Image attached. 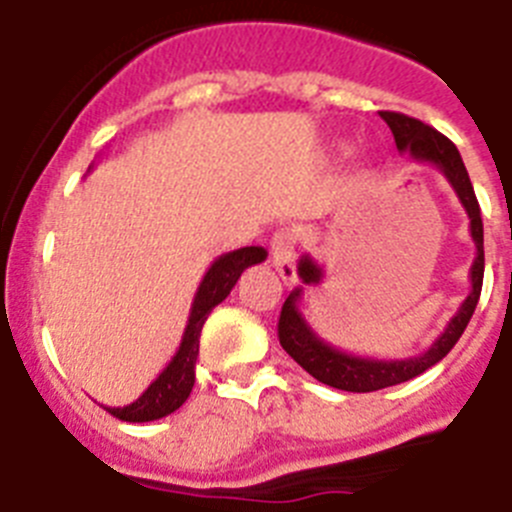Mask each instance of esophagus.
<instances>
[{"label":"esophagus","instance_id":"obj_1","mask_svg":"<svg viewBox=\"0 0 512 512\" xmlns=\"http://www.w3.org/2000/svg\"><path fill=\"white\" fill-rule=\"evenodd\" d=\"M271 261H274V269H277L284 284L297 282L295 235L289 233V230H277L274 238H271Z\"/></svg>","mask_w":512,"mask_h":512}]
</instances>
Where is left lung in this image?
I'll list each match as a JSON object with an SVG mask.
<instances>
[{"label":"left lung","mask_w":512,"mask_h":512,"mask_svg":"<svg viewBox=\"0 0 512 512\" xmlns=\"http://www.w3.org/2000/svg\"><path fill=\"white\" fill-rule=\"evenodd\" d=\"M379 117L390 125L397 151L410 153L415 161L436 166L449 179L456 197H459V202L469 215V233H472L477 256H474L472 269H469L472 289H469L467 300L461 302L454 318L443 328L441 336L428 346V351L418 356H408V359H369V356L348 354V351H341L333 343L323 341L300 312L302 292H305V287H315V284L323 282V266L312 259L310 253L302 256L300 264H297V274H300L305 287L292 289L287 300H284L282 315H279V343L307 374H312L318 382L328 384V387L346 392L384 390V387H392V384L408 382V379L418 377L425 369L438 364L456 346V341H459L464 328L472 320L474 307L479 302V292H482V277H485V230H482V215H479V202L474 197L467 166L461 161L456 146L446 135H441L431 125H425V122L415 120V117L400 115V112H379Z\"/></svg>","instance_id":"left-lung-1"}]
</instances>
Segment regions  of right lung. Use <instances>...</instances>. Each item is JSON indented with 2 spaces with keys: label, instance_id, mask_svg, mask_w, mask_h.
Instances as JSON below:
<instances>
[{
  "label": "right lung",
  "instance_id": "1",
  "mask_svg": "<svg viewBox=\"0 0 512 512\" xmlns=\"http://www.w3.org/2000/svg\"><path fill=\"white\" fill-rule=\"evenodd\" d=\"M266 259V248L246 246L238 251L223 253L210 264L207 274L202 277L197 295H194L192 310H189L187 328L174 359L166 364V369L148 384V390L135 402L125 408H104L115 418L128 420V423H148L171 415L187 402L189 392L194 387V364L200 356V333L212 307L220 305L230 295V289L241 279L243 271L253 264H261Z\"/></svg>",
  "mask_w": 512,
  "mask_h": 512
}]
</instances>
